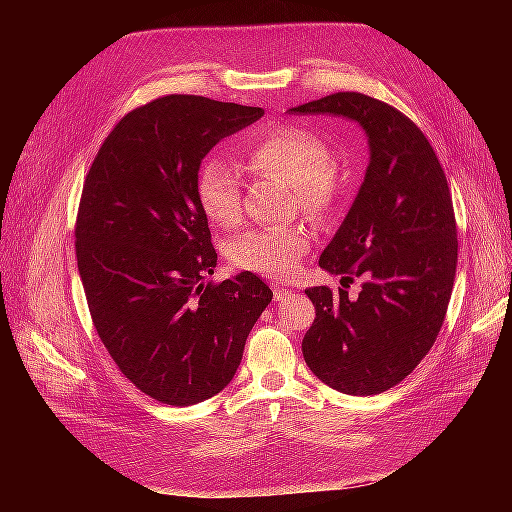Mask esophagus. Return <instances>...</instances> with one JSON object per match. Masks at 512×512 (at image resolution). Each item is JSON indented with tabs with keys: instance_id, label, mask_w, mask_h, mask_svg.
<instances>
[{
	"instance_id": "obj_1",
	"label": "esophagus",
	"mask_w": 512,
	"mask_h": 512,
	"mask_svg": "<svg viewBox=\"0 0 512 512\" xmlns=\"http://www.w3.org/2000/svg\"><path fill=\"white\" fill-rule=\"evenodd\" d=\"M271 288H273V294H275V301H284L286 297H290L292 294V290H288L284 284H271Z\"/></svg>"
}]
</instances>
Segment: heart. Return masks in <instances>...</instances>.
I'll use <instances>...</instances> for the list:
<instances>
[{
  "mask_svg": "<svg viewBox=\"0 0 512 512\" xmlns=\"http://www.w3.org/2000/svg\"><path fill=\"white\" fill-rule=\"evenodd\" d=\"M258 173L282 177L292 185L303 211H327L335 198V175L329 147L301 128H273L247 153ZM196 198L207 218L218 226H235L241 218L239 177L218 156L207 158L196 175ZM309 247L303 228L275 226L243 232L228 245V258L241 271L284 277L297 271Z\"/></svg>",
  "mask_w": 512,
  "mask_h": 512,
  "instance_id": "heart-1",
  "label": "heart"
}]
</instances>
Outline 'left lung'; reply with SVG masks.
Here are the masks:
<instances>
[{"mask_svg":"<svg viewBox=\"0 0 512 512\" xmlns=\"http://www.w3.org/2000/svg\"><path fill=\"white\" fill-rule=\"evenodd\" d=\"M359 123L369 164L342 226L318 265L348 290L307 288L316 320L303 359L331 389L378 395L404 380L436 342L457 269V226L444 170L425 134L397 108L356 91L290 108Z\"/></svg>","mask_w":512,"mask_h":512,"instance_id":"left-lung-1","label":"left lung"}]
</instances>
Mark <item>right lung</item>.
I'll use <instances>...</instances> for the list:
<instances>
[{"label": "right lung", "instance_id": "add662e5", "mask_svg": "<svg viewBox=\"0 0 512 512\" xmlns=\"http://www.w3.org/2000/svg\"><path fill=\"white\" fill-rule=\"evenodd\" d=\"M258 106L166 96L123 117L91 164L76 218V260L96 331L134 386L168 406L218 395L271 288L218 265L196 198L200 162L258 121Z\"/></svg>", "mask_w": 512, "mask_h": 512}]
</instances>
